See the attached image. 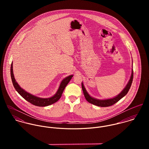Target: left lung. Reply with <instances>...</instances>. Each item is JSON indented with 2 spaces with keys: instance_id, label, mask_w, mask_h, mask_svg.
<instances>
[{
  "instance_id": "1",
  "label": "left lung",
  "mask_w": 149,
  "mask_h": 149,
  "mask_svg": "<svg viewBox=\"0 0 149 149\" xmlns=\"http://www.w3.org/2000/svg\"><path fill=\"white\" fill-rule=\"evenodd\" d=\"M133 69H132V73H131V77L130 79L127 83V84L126 86V87L123 89V90L116 96H115L112 99H105V100H99V99H97L95 98H93L92 97H91L88 93L87 92V91L85 89V87L84 86L83 83H81V86H82V89H83V91L85 96V98L86 100L90 103L97 106L99 107H106L111 106H112L113 104H115L116 103H117L119 100H120L122 97H123L125 95H127V93L131 87V85L132 82V80H133Z\"/></svg>"
}]
</instances>
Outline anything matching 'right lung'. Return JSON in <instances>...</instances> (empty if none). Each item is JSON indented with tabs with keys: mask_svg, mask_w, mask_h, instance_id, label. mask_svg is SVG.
<instances>
[{
	"mask_svg": "<svg viewBox=\"0 0 149 149\" xmlns=\"http://www.w3.org/2000/svg\"><path fill=\"white\" fill-rule=\"evenodd\" d=\"M73 76V75H70L63 79V80L61 81L60 84V85L56 93L54 96L49 98H41L27 92L26 91H25L24 89L22 88L17 83V82H16V80L14 78V76L13 73V63L11 65V77L13 84L14 88H15L16 91L26 100H27L29 103L36 106H47L57 102L61 97L64 89L65 88L67 84L69 83V82L70 81V80H71Z\"/></svg>",
	"mask_w": 149,
	"mask_h": 149,
	"instance_id": "1",
	"label": "right lung"
}]
</instances>
